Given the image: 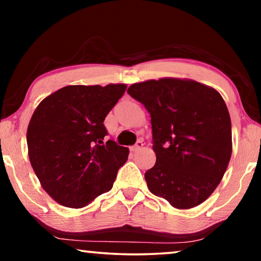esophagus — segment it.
<instances>
[{"instance_id":"obj_1","label":"esophagus","mask_w":261,"mask_h":261,"mask_svg":"<svg viewBox=\"0 0 261 261\" xmlns=\"http://www.w3.org/2000/svg\"><path fill=\"white\" fill-rule=\"evenodd\" d=\"M143 146H144L143 141H141V140H138V141H137V143H136V145H134V146H132L130 149H131L132 152H138L139 149L143 148Z\"/></svg>"}]
</instances>
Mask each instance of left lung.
Segmentation results:
<instances>
[{"instance_id": "1", "label": "left lung", "mask_w": 261, "mask_h": 261, "mask_svg": "<svg viewBox=\"0 0 261 261\" xmlns=\"http://www.w3.org/2000/svg\"><path fill=\"white\" fill-rule=\"evenodd\" d=\"M127 93L151 114L156 161L145 173L153 194L178 210L204 202L230 161L231 121L222 96L191 79L136 83Z\"/></svg>"}]
</instances>
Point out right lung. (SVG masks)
Returning <instances> with one entry per match:
<instances>
[{
  "label": "right lung",
  "mask_w": 261,
  "mask_h": 261,
  "mask_svg": "<svg viewBox=\"0 0 261 261\" xmlns=\"http://www.w3.org/2000/svg\"><path fill=\"white\" fill-rule=\"evenodd\" d=\"M125 90V84L69 85L34 110L26 135L30 162L59 204L82 208L112 190L129 148L105 144L103 121Z\"/></svg>",
  "instance_id": "obj_1"
}]
</instances>
